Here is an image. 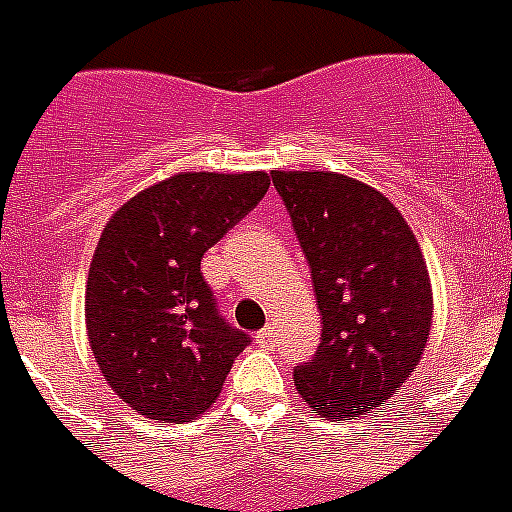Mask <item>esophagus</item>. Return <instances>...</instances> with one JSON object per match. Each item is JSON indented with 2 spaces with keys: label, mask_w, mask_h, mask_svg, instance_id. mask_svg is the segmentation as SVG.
Returning <instances> with one entry per match:
<instances>
[{
  "label": "esophagus",
  "mask_w": 512,
  "mask_h": 512,
  "mask_svg": "<svg viewBox=\"0 0 512 512\" xmlns=\"http://www.w3.org/2000/svg\"><path fill=\"white\" fill-rule=\"evenodd\" d=\"M273 339H276V328L273 326H265L263 331H257L255 342L260 344V347H268V344H273Z\"/></svg>",
  "instance_id": "34e87169"
}]
</instances>
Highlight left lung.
Listing matches in <instances>:
<instances>
[{
  "label": "left lung",
  "instance_id": "left-lung-1",
  "mask_svg": "<svg viewBox=\"0 0 512 512\" xmlns=\"http://www.w3.org/2000/svg\"><path fill=\"white\" fill-rule=\"evenodd\" d=\"M310 263L321 347L294 368L302 400L326 421L368 415L421 363L434 297L421 244L373 186L331 170H273Z\"/></svg>",
  "mask_w": 512,
  "mask_h": 512
}]
</instances>
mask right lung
Here are the masks:
<instances>
[{"mask_svg":"<svg viewBox=\"0 0 512 512\" xmlns=\"http://www.w3.org/2000/svg\"><path fill=\"white\" fill-rule=\"evenodd\" d=\"M268 186L263 170L176 173L107 220L86 281V334L112 392L149 421L205 413L247 347L218 315L199 263Z\"/></svg>","mask_w":512,"mask_h":512,"instance_id":"1","label":"right lung"}]
</instances>
